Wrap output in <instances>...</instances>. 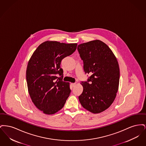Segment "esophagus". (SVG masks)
Listing matches in <instances>:
<instances>
[{
  "instance_id": "obj_1",
  "label": "esophagus",
  "mask_w": 146,
  "mask_h": 146,
  "mask_svg": "<svg viewBox=\"0 0 146 146\" xmlns=\"http://www.w3.org/2000/svg\"><path fill=\"white\" fill-rule=\"evenodd\" d=\"M76 83H72L71 84V85H72V87H74L75 86V85H76Z\"/></svg>"
}]
</instances>
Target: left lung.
Returning <instances> with one entry per match:
<instances>
[{
    "mask_svg": "<svg viewBox=\"0 0 146 146\" xmlns=\"http://www.w3.org/2000/svg\"><path fill=\"white\" fill-rule=\"evenodd\" d=\"M84 70L89 74L82 82L83 91L79 100L85 109L97 114L112 104L118 92L120 70L118 61L108 46L100 40L78 45Z\"/></svg>",
    "mask_w": 146,
    "mask_h": 146,
    "instance_id": "1",
    "label": "left lung"
}]
</instances>
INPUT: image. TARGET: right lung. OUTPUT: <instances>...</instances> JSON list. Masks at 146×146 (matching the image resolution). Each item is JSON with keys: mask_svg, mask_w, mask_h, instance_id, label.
Segmentation results:
<instances>
[{"mask_svg": "<svg viewBox=\"0 0 146 146\" xmlns=\"http://www.w3.org/2000/svg\"><path fill=\"white\" fill-rule=\"evenodd\" d=\"M77 44L46 41L35 51L28 61L26 80L29 96L36 107L54 114L63 107L70 96L69 83L62 81L61 62L72 54ZM58 74L60 77H57Z\"/></svg>", "mask_w": 146, "mask_h": 146, "instance_id": "add662e5", "label": "right lung"}]
</instances>
